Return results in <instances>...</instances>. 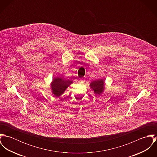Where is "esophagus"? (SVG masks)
I'll list each match as a JSON object with an SVG mask.
<instances>
[{"mask_svg": "<svg viewBox=\"0 0 157 157\" xmlns=\"http://www.w3.org/2000/svg\"><path fill=\"white\" fill-rule=\"evenodd\" d=\"M80 82H81V83H84V82H85V80L82 78V79L80 80Z\"/></svg>", "mask_w": 157, "mask_h": 157, "instance_id": "1", "label": "esophagus"}]
</instances>
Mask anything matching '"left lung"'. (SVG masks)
Instances as JSON below:
<instances>
[{
	"label": "left lung",
	"instance_id": "obj_1",
	"mask_svg": "<svg viewBox=\"0 0 157 157\" xmlns=\"http://www.w3.org/2000/svg\"><path fill=\"white\" fill-rule=\"evenodd\" d=\"M104 83L105 81L103 80H98L92 82L90 84V86L95 94L100 95L104 90Z\"/></svg>",
	"mask_w": 157,
	"mask_h": 157
}]
</instances>
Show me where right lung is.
I'll use <instances>...</instances> for the list:
<instances>
[{
    "instance_id": "add662e5",
    "label": "right lung",
    "mask_w": 157,
    "mask_h": 157,
    "mask_svg": "<svg viewBox=\"0 0 157 157\" xmlns=\"http://www.w3.org/2000/svg\"><path fill=\"white\" fill-rule=\"evenodd\" d=\"M72 83V81L63 80L62 78H54L51 84L52 93L57 97L61 95Z\"/></svg>"
}]
</instances>
